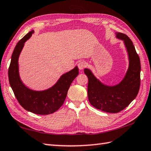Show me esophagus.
Wrapping results in <instances>:
<instances>
[{
	"mask_svg": "<svg viewBox=\"0 0 151 151\" xmlns=\"http://www.w3.org/2000/svg\"><path fill=\"white\" fill-rule=\"evenodd\" d=\"M78 68L79 70H83L87 66V63H86V62H85V61L82 60V61H80V62L78 63Z\"/></svg>",
	"mask_w": 151,
	"mask_h": 151,
	"instance_id": "1",
	"label": "esophagus"
}]
</instances>
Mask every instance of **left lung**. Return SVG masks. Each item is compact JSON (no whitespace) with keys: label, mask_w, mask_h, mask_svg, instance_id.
Listing matches in <instances>:
<instances>
[{"label":"left lung","mask_w":151,"mask_h":151,"mask_svg":"<svg viewBox=\"0 0 151 151\" xmlns=\"http://www.w3.org/2000/svg\"><path fill=\"white\" fill-rule=\"evenodd\" d=\"M115 34L116 38L124 41L129 57V67L122 81L115 86H107L96 79L90 70H84L88 79L89 102L95 108L113 113L123 110L136 98L141 80L140 59L133 42L125 34L117 32Z\"/></svg>","instance_id":"obj_1"}]
</instances>
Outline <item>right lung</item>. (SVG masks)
<instances>
[{
  "label": "right lung",
  "instance_id": "add662e5",
  "mask_svg": "<svg viewBox=\"0 0 151 151\" xmlns=\"http://www.w3.org/2000/svg\"><path fill=\"white\" fill-rule=\"evenodd\" d=\"M33 33L34 30L27 33L15 45L8 69L9 82L18 102L24 109L38 115H49L63 106L70 85L79 74V69L76 66L64 73L56 84L45 91H35L27 88L19 78L18 58L24 42Z\"/></svg>",
  "mask_w": 151,
  "mask_h": 151
}]
</instances>
